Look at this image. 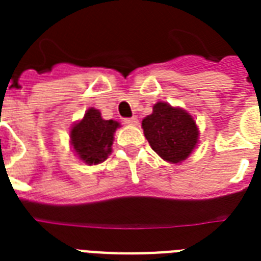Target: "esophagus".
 <instances>
[{
	"label": "esophagus",
	"mask_w": 261,
	"mask_h": 261,
	"mask_svg": "<svg viewBox=\"0 0 261 261\" xmlns=\"http://www.w3.org/2000/svg\"><path fill=\"white\" fill-rule=\"evenodd\" d=\"M125 123H126V125H129V126H138L139 119L136 117L126 118V119H125Z\"/></svg>",
	"instance_id": "34e87169"
}]
</instances>
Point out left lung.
<instances>
[{
    "instance_id": "left-lung-1",
    "label": "left lung",
    "mask_w": 261,
    "mask_h": 261,
    "mask_svg": "<svg viewBox=\"0 0 261 261\" xmlns=\"http://www.w3.org/2000/svg\"><path fill=\"white\" fill-rule=\"evenodd\" d=\"M144 136L151 149L171 164L185 161L199 143V128L189 112L159 101L142 121Z\"/></svg>"
}]
</instances>
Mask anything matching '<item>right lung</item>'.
Listing matches in <instances>:
<instances>
[{
  "instance_id": "right-lung-1",
  "label": "right lung",
  "mask_w": 261,
  "mask_h": 261,
  "mask_svg": "<svg viewBox=\"0 0 261 261\" xmlns=\"http://www.w3.org/2000/svg\"><path fill=\"white\" fill-rule=\"evenodd\" d=\"M119 126L118 121L104 119L98 110L89 108L83 118L70 128V147L85 164H100L111 154L114 135Z\"/></svg>"
}]
</instances>
